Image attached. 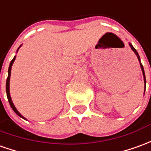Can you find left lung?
Masks as SVG:
<instances>
[{"instance_id": "obj_1", "label": "left lung", "mask_w": 151, "mask_h": 151, "mask_svg": "<svg viewBox=\"0 0 151 151\" xmlns=\"http://www.w3.org/2000/svg\"><path fill=\"white\" fill-rule=\"evenodd\" d=\"M129 46H130L131 49L132 50V51L136 54V55H137V57L138 59V61H139V63H140V66H141V68H142V74H143V78H144V84H145H145H146V81H145V71H144V68H143V65H142V63H141V59H140V56H139V55H138L137 51V50L135 49L134 47L132 46V45L129 43Z\"/></svg>"}]
</instances>
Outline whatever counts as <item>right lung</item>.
Wrapping results in <instances>:
<instances>
[{"label": "right lung", "instance_id": "add662e5", "mask_svg": "<svg viewBox=\"0 0 151 151\" xmlns=\"http://www.w3.org/2000/svg\"><path fill=\"white\" fill-rule=\"evenodd\" d=\"M22 46V45H21ZM21 46L18 48V50H17L16 52H18V50H19V49L20 48ZM15 58H16V56H14V57L13 58V60H11V62H10V64H9V69H8V78H7V79H6V95H7V98H8V101H9V105H10V106H11V108H12V109H13L14 111L15 112V114H16L17 115H19V117H21L22 119H26V118H24V116L21 114L19 112L18 110H17L16 107L14 106V105L13 101H12V99H11V96H10V93H9V81H10V74H11V68H12V65H13L14 62V60H15ZM27 120V119H26Z\"/></svg>", "mask_w": 151, "mask_h": 151}]
</instances>
